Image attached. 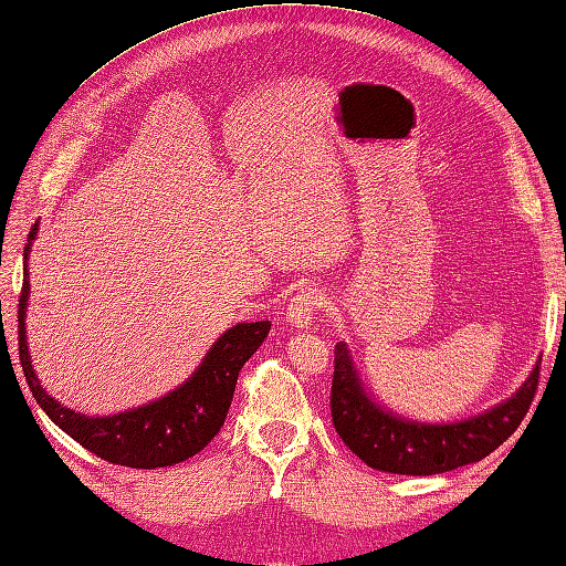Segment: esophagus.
Returning <instances> with one entry per match:
<instances>
[{
  "mask_svg": "<svg viewBox=\"0 0 566 566\" xmlns=\"http://www.w3.org/2000/svg\"><path fill=\"white\" fill-rule=\"evenodd\" d=\"M325 303V294L321 289H301L298 294H294L292 303H289L286 315H289V323L294 327H308L313 323V313L321 308Z\"/></svg>",
  "mask_w": 566,
  "mask_h": 566,
  "instance_id": "obj_1",
  "label": "esophagus"
}]
</instances>
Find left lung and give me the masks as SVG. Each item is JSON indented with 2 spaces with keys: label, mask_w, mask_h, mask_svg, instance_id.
<instances>
[{
  "label": "left lung",
  "mask_w": 566,
  "mask_h": 566,
  "mask_svg": "<svg viewBox=\"0 0 566 566\" xmlns=\"http://www.w3.org/2000/svg\"><path fill=\"white\" fill-rule=\"evenodd\" d=\"M541 364L518 392L483 416L452 426L403 421L373 403L352 364L346 344L335 346L329 411L344 444L370 469L401 475H432L481 461L514 434L538 392Z\"/></svg>",
  "instance_id": "left-lung-1"
}]
</instances>
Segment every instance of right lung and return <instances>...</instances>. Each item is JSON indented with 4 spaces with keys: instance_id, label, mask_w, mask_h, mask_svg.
<instances>
[{
    "instance_id": "1",
    "label": "right lung",
    "mask_w": 566,
    "mask_h": 566,
    "mask_svg": "<svg viewBox=\"0 0 566 566\" xmlns=\"http://www.w3.org/2000/svg\"><path fill=\"white\" fill-rule=\"evenodd\" d=\"M35 229L38 224H33L31 234H28L31 241ZM25 301L28 272L23 270L19 296V358L35 401L56 426L88 452L109 463H122V467L132 469L174 467V463L198 454L224 426L239 373L270 332L268 321L231 327L214 342L206 360L191 375V380L167 397L126 413L88 418L62 407L40 387L25 346Z\"/></svg>"
}]
</instances>
